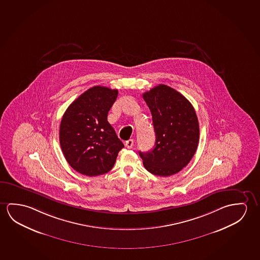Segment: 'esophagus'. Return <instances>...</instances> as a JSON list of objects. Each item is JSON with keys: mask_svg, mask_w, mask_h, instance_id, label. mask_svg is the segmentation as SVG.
I'll use <instances>...</instances> for the list:
<instances>
[{"mask_svg": "<svg viewBox=\"0 0 260 260\" xmlns=\"http://www.w3.org/2000/svg\"><path fill=\"white\" fill-rule=\"evenodd\" d=\"M125 146H126V148L128 149L133 148V146H134V140H133V139H129V140L126 141V142H125Z\"/></svg>", "mask_w": 260, "mask_h": 260, "instance_id": "34e87169", "label": "esophagus"}]
</instances>
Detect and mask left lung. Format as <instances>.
<instances>
[{
	"label": "left lung",
	"mask_w": 260,
	"mask_h": 260,
	"mask_svg": "<svg viewBox=\"0 0 260 260\" xmlns=\"http://www.w3.org/2000/svg\"><path fill=\"white\" fill-rule=\"evenodd\" d=\"M153 116L155 144L139 152L149 173L167 177L190 162L198 146V117L192 105L178 91L160 84L143 94Z\"/></svg>",
	"instance_id": "8db88e82"
}]
</instances>
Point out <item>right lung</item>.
Returning a JSON list of instances; mask_svg holds the SVG:
<instances>
[{"mask_svg": "<svg viewBox=\"0 0 260 260\" xmlns=\"http://www.w3.org/2000/svg\"><path fill=\"white\" fill-rule=\"evenodd\" d=\"M117 89L95 86L70 104L59 126V143L69 165L78 173L98 176L113 168L124 144L107 121Z\"/></svg>", "mask_w": 260, "mask_h": 260, "instance_id": "obj_1", "label": "right lung"}]
</instances>
